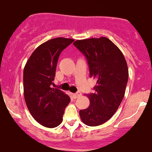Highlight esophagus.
I'll return each mask as SVG.
<instances>
[{
  "mask_svg": "<svg viewBox=\"0 0 152 152\" xmlns=\"http://www.w3.org/2000/svg\"><path fill=\"white\" fill-rule=\"evenodd\" d=\"M80 96H81V93H80V92H76V93L73 94L74 98H78Z\"/></svg>",
  "mask_w": 152,
  "mask_h": 152,
  "instance_id": "obj_1",
  "label": "esophagus"
}]
</instances>
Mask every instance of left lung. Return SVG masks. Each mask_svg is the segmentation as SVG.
<instances>
[{
  "label": "left lung",
  "mask_w": 152,
  "mask_h": 152,
  "mask_svg": "<svg viewBox=\"0 0 152 152\" xmlns=\"http://www.w3.org/2000/svg\"><path fill=\"white\" fill-rule=\"evenodd\" d=\"M87 58L90 76L97 83L89 94L90 106L80 111L83 123L102 125L115 113L125 94L128 82L126 61L118 47L106 37L91 38L73 43Z\"/></svg>",
  "instance_id": "left-lung-1"
}]
</instances>
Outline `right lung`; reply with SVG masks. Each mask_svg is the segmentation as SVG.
I'll return each mask as SVG.
<instances>
[{"label":"right lung","instance_id":"add662e5","mask_svg":"<svg viewBox=\"0 0 152 152\" xmlns=\"http://www.w3.org/2000/svg\"><path fill=\"white\" fill-rule=\"evenodd\" d=\"M74 40L58 37L38 47L25 65L24 97L27 108L36 121L48 128L61 123L70 97L63 91L52 88L57 64L61 51Z\"/></svg>","mask_w":152,"mask_h":152}]
</instances>
